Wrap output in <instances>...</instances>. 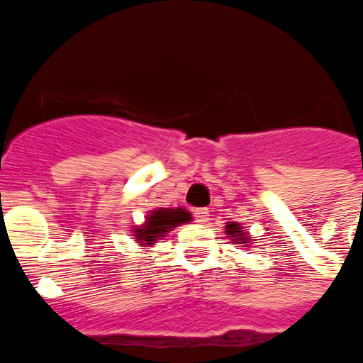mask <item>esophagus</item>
<instances>
[{"mask_svg":"<svg viewBox=\"0 0 363 363\" xmlns=\"http://www.w3.org/2000/svg\"><path fill=\"white\" fill-rule=\"evenodd\" d=\"M194 215H196V220H198V223H201V225L209 220V211H207V209H196V211H194Z\"/></svg>","mask_w":363,"mask_h":363,"instance_id":"obj_1","label":"esophagus"}]
</instances>
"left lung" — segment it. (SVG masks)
<instances>
[{
  "label": "left lung",
  "instance_id": "obj_1",
  "mask_svg": "<svg viewBox=\"0 0 363 363\" xmlns=\"http://www.w3.org/2000/svg\"><path fill=\"white\" fill-rule=\"evenodd\" d=\"M226 234L232 240V243H243V245H249V234L242 230L240 223H226L225 226Z\"/></svg>",
  "mask_w": 363,
  "mask_h": 363
}]
</instances>
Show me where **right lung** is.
Segmentation results:
<instances>
[{"mask_svg": "<svg viewBox=\"0 0 363 363\" xmlns=\"http://www.w3.org/2000/svg\"><path fill=\"white\" fill-rule=\"evenodd\" d=\"M190 220H192V215L186 209H182V207H175V209H171V207H157V209L146 215L145 225L137 226L133 230L135 232V242L140 247H152L154 243H157V240H162L175 226L190 223Z\"/></svg>", "mask_w": 363, "mask_h": 363, "instance_id": "1", "label": "right lung"}]
</instances>
